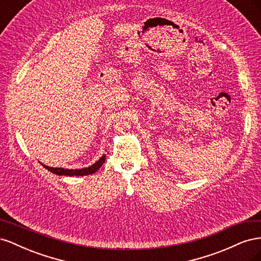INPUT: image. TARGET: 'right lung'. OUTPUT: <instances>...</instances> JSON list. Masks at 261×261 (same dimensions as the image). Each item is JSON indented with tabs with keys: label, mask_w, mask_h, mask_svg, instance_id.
<instances>
[{
	"label": "right lung",
	"mask_w": 261,
	"mask_h": 261,
	"mask_svg": "<svg viewBox=\"0 0 261 261\" xmlns=\"http://www.w3.org/2000/svg\"><path fill=\"white\" fill-rule=\"evenodd\" d=\"M106 161V155L101 156V159L99 161H97L94 164H92L91 167L89 168H85V169H81V170H68V169H63V168H50L46 167V165L42 164L43 168H45L48 171L54 173L57 175H68V176H83V175H89V174H93L94 172H97L101 165L105 163Z\"/></svg>",
	"instance_id": "obj_1"
}]
</instances>
